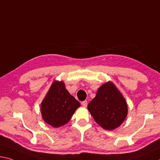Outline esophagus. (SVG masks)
<instances>
[{"label": "esophagus", "instance_id": "esophagus-1", "mask_svg": "<svg viewBox=\"0 0 160 160\" xmlns=\"http://www.w3.org/2000/svg\"><path fill=\"white\" fill-rule=\"evenodd\" d=\"M82 105L83 106V107H87V105H88V101H86V100H85V101H82Z\"/></svg>", "mask_w": 160, "mask_h": 160}]
</instances>
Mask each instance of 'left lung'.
<instances>
[{"label":"left lung","instance_id":"8db88e82","mask_svg":"<svg viewBox=\"0 0 160 160\" xmlns=\"http://www.w3.org/2000/svg\"><path fill=\"white\" fill-rule=\"evenodd\" d=\"M88 109L96 122L108 130L120 126L128 111L125 98L110 81L100 86Z\"/></svg>","mask_w":160,"mask_h":160}]
</instances>
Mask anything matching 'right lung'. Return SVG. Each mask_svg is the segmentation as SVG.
I'll return each instance as SVG.
<instances>
[{"instance_id": "right-lung-1", "label": "right lung", "mask_w": 160, "mask_h": 160, "mask_svg": "<svg viewBox=\"0 0 160 160\" xmlns=\"http://www.w3.org/2000/svg\"><path fill=\"white\" fill-rule=\"evenodd\" d=\"M80 102L66 90L62 81L55 80L50 86L40 106L42 118L54 128L67 124Z\"/></svg>"}]
</instances>
